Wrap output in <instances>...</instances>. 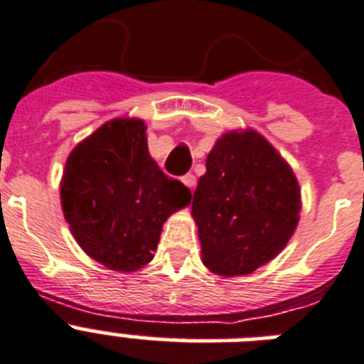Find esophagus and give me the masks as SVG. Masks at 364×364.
<instances>
[{
  "mask_svg": "<svg viewBox=\"0 0 364 364\" xmlns=\"http://www.w3.org/2000/svg\"><path fill=\"white\" fill-rule=\"evenodd\" d=\"M181 181L185 183V187H188V188H191V191H193V188L196 187V177H194L193 173H187V176H183Z\"/></svg>",
  "mask_w": 364,
  "mask_h": 364,
  "instance_id": "obj_1",
  "label": "esophagus"
}]
</instances>
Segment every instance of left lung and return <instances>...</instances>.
Listing matches in <instances>:
<instances>
[{"label":"left lung","instance_id":"1","mask_svg":"<svg viewBox=\"0 0 364 364\" xmlns=\"http://www.w3.org/2000/svg\"><path fill=\"white\" fill-rule=\"evenodd\" d=\"M293 168L257 130L223 134L193 196L202 262L217 276L253 274L282 253L299 225Z\"/></svg>","mask_w":364,"mask_h":364}]
</instances>
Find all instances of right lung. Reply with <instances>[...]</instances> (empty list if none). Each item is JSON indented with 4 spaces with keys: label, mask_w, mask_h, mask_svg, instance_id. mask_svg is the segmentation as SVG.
Listing matches in <instances>:
<instances>
[{
    "label": "right lung",
    "mask_w": 364,
    "mask_h": 364,
    "mask_svg": "<svg viewBox=\"0 0 364 364\" xmlns=\"http://www.w3.org/2000/svg\"><path fill=\"white\" fill-rule=\"evenodd\" d=\"M141 119H113L77 143L60 181L62 211L85 253L105 268L136 272L153 260L166 219L191 191L160 170Z\"/></svg>",
    "instance_id": "1"
}]
</instances>
